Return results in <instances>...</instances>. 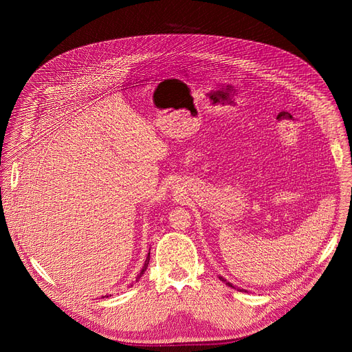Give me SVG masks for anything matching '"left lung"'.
<instances>
[{"instance_id":"1","label":"left lung","mask_w":352,"mask_h":352,"mask_svg":"<svg viewBox=\"0 0 352 352\" xmlns=\"http://www.w3.org/2000/svg\"><path fill=\"white\" fill-rule=\"evenodd\" d=\"M220 280H223V282H226V280H225V279H223V278H220ZM228 285H229V286H232L230 283H228Z\"/></svg>"}]
</instances>
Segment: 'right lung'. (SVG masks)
Wrapping results in <instances>:
<instances>
[{"label":"right lung","mask_w":352,"mask_h":352,"mask_svg":"<svg viewBox=\"0 0 352 352\" xmlns=\"http://www.w3.org/2000/svg\"><path fill=\"white\" fill-rule=\"evenodd\" d=\"M148 263H150V254H148V257H146V260H145V264H144V267H142V270H141V273L138 274V278H136V280L138 279H141V276L145 273V270H146V267H148Z\"/></svg>","instance_id":"obj_1"}]
</instances>
